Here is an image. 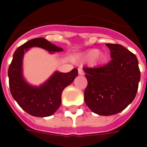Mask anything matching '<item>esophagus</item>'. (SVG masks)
<instances>
[{
  "mask_svg": "<svg viewBox=\"0 0 147 147\" xmlns=\"http://www.w3.org/2000/svg\"><path fill=\"white\" fill-rule=\"evenodd\" d=\"M78 75H80V76H83L84 75V71L82 70V69H81V68H79V69H78Z\"/></svg>",
  "mask_w": 147,
  "mask_h": 147,
  "instance_id": "1",
  "label": "esophagus"
}]
</instances>
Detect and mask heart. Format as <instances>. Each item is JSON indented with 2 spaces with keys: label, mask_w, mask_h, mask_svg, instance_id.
<instances>
[{
  "label": "heart",
  "mask_w": 147,
  "mask_h": 147,
  "mask_svg": "<svg viewBox=\"0 0 147 147\" xmlns=\"http://www.w3.org/2000/svg\"><path fill=\"white\" fill-rule=\"evenodd\" d=\"M107 54L105 51H99L98 49H92L84 53L79 57L81 62H89L93 60L94 64H102L107 60Z\"/></svg>",
  "instance_id": "heart-1"
}]
</instances>
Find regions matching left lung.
<instances>
[{
  "label": "left lung",
  "instance_id": "8db88e82",
  "mask_svg": "<svg viewBox=\"0 0 147 147\" xmlns=\"http://www.w3.org/2000/svg\"><path fill=\"white\" fill-rule=\"evenodd\" d=\"M106 46L111 50V61L103 66L83 69L88 80L85 104L102 116L125 109L135 98L140 80L137 56L121 45Z\"/></svg>",
  "mask_w": 147,
  "mask_h": 147
}]
</instances>
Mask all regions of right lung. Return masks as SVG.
Returning a JSON list of instances; mask_svg holds the SVG:
<instances>
[{"label":"right lung","mask_w":147,"mask_h":147,"mask_svg":"<svg viewBox=\"0 0 147 147\" xmlns=\"http://www.w3.org/2000/svg\"><path fill=\"white\" fill-rule=\"evenodd\" d=\"M32 47H40L50 53L63 50L42 37L29 40L18 47L8 69L10 93L20 107L29 114L49 117L59 107L62 91L78 76V69H74L67 73L56 71L40 86L30 85L23 76V59L24 53Z\"/></svg>","instance_id":"obj_1"}]
</instances>
